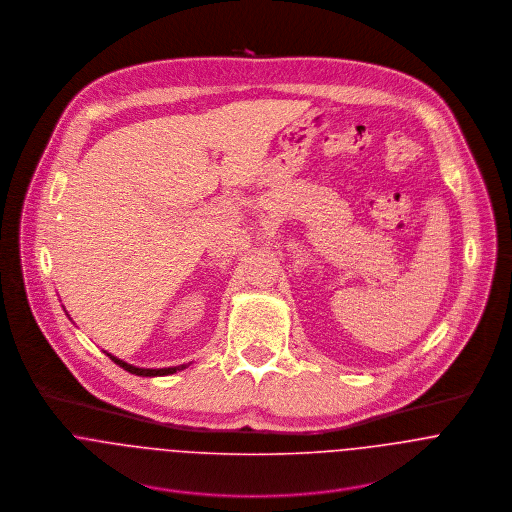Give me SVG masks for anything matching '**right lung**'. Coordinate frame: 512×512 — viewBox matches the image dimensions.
Instances as JSON below:
<instances>
[{"mask_svg":"<svg viewBox=\"0 0 512 512\" xmlns=\"http://www.w3.org/2000/svg\"><path fill=\"white\" fill-rule=\"evenodd\" d=\"M114 363L118 366H122L124 370H128V372H132V374H138V376H165V374H173V372H177V370H183L185 366H169V368H140V366L128 365V363H124V361H120L118 357H114V355H110V353H106Z\"/></svg>","mask_w":512,"mask_h":512,"instance_id":"1","label":"right lung"}]
</instances>
